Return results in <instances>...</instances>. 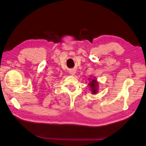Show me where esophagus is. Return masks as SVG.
<instances>
[{
	"mask_svg": "<svg viewBox=\"0 0 146 146\" xmlns=\"http://www.w3.org/2000/svg\"><path fill=\"white\" fill-rule=\"evenodd\" d=\"M69 72H70V74H71V75H74L75 74H76V71H75V70H71V71H70Z\"/></svg>",
	"mask_w": 146,
	"mask_h": 146,
	"instance_id": "1",
	"label": "esophagus"
}]
</instances>
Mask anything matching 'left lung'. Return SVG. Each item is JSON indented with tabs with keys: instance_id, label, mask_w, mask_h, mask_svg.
I'll use <instances>...</instances> for the list:
<instances>
[{
	"instance_id": "1",
	"label": "left lung",
	"mask_w": 146,
	"mask_h": 146,
	"mask_svg": "<svg viewBox=\"0 0 146 146\" xmlns=\"http://www.w3.org/2000/svg\"><path fill=\"white\" fill-rule=\"evenodd\" d=\"M98 82L95 79H92L89 83V85L91 87L92 94H96V92H98Z\"/></svg>"
}]
</instances>
